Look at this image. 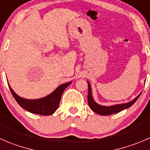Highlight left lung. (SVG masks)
<instances>
[{
	"instance_id": "8db88e82",
	"label": "left lung",
	"mask_w": 150,
	"mask_h": 150,
	"mask_svg": "<svg viewBox=\"0 0 150 150\" xmlns=\"http://www.w3.org/2000/svg\"><path fill=\"white\" fill-rule=\"evenodd\" d=\"M87 83H88V106H89V108L93 110V111L97 113V114H100V115L102 116H108V115H110V114H117V113L121 111V110H125V109L126 108H130V106H132L133 104H134L135 102H136V100L139 99V97H140L141 94H142V93H140V94H139L136 98H134L132 101L128 102V103H122V104H116V105H110V106L101 105L98 104V103H97L95 101H94V100L93 99L92 94H91V85H90L88 81H87Z\"/></svg>"
}]
</instances>
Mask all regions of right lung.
<instances>
[{"mask_svg":"<svg viewBox=\"0 0 150 150\" xmlns=\"http://www.w3.org/2000/svg\"><path fill=\"white\" fill-rule=\"evenodd\" d=\"M71 83L72 82L62 84L59 86L53 92L46 97L40 99H34V100H29V99L20 97L13 91L9 83L8 84L14 98L23 108L25 109L26 110L30 112L32 114L50 116L54 114L55 111L57 110L64 91Z\"/></svg>","mask_w":150,"mask_h":150,"instance_id":"right-lung-1","label":"right lung"}]
</instances>
